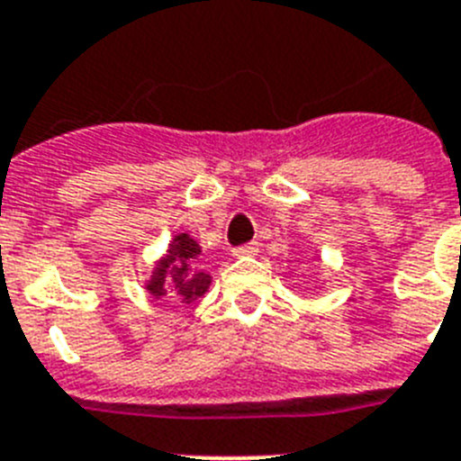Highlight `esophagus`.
<instances>
[{
	"label": "esophagus",
	"mask_w": 461,
	"mask_h": 461,
	"mask_svg": "<svg viewBox=\"0 0 461 461\" xmlns=\"http://www.w3.org/2000/svg\"><path fill=\"white\" fill-rule=\"evenodd\" d=\"M259 253L258 243H248V246L234 248V258H255Z\"/></svg>",
	"instance_id": "esophagus-1"
}]
</instances>
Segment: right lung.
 Here are the masks:
<instances>
[{
    "mask_svg": "<svg viewBox=\"0 0 461 461\" xmlns=\"http://www.w3.org/2000/svg\"><path fill=\"white\" fill-rule=\"evenodd\" d=\"M199 255L202 246L187 231H176L164 255L155 259L153 271L143 280V287L155 299L169 297L181 303L197 302L213 283V276L199 269Z\"/></svg>",
    "mask_w": 461,
    "mask_h": 461,
    "instance_id": "right-lung-1",
    "label": "right lung"
}]
</instances>
